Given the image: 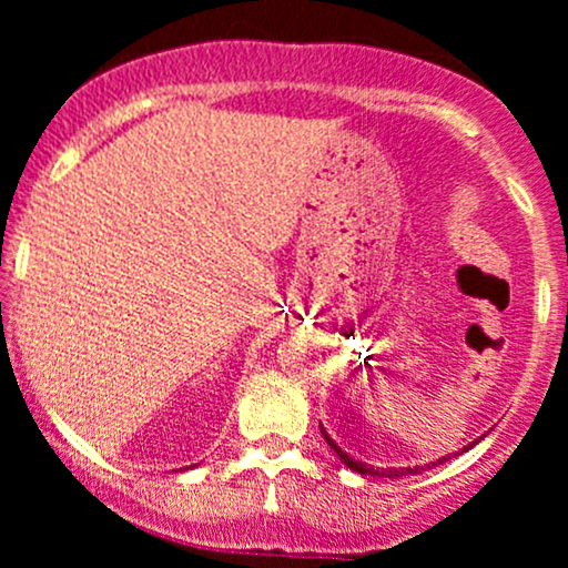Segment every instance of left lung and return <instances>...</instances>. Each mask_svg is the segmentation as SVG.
<instances>
[{
    "mask_svg": "<svg viewBox=\"0 0 568 568\" xmlns=\"http://www.w3.org/2000/svg\"><path fill=\"white\" fill-rule=\"evenodd\" d=\"M321 433H323V438H325V443H328V446L331 448H334V452L338 454V459H342L344 462V465H347L349 467V470H355V473H361V475H376V478H397V475H416V473H419V470H425V467H403V470H384V467H382V470H379V467H371V465H363V462H355V459H352V456H347V454H344L342 452V448H338L336 446V443H334V438H331V435L328 433H325V429H323V425H321ZM475 443H478V440H475ZM467 448H470V446H467ZM440 462L443 459H438V462H433V467L435 465H440ZM429 467V465H427Z\"/></svg>",
    "mask_w": 568,
    "mask_h": 568,
    "instance_id": "left-lung-1",
    "label": "left lung"
}]
</instances>
